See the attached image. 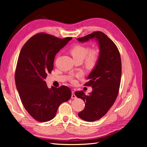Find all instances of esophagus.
<instances>
[{
	"label": "esophagus",
	"instance_id": "obj_1",
	"mask_svg": "<svg viewBox=\"0 0 147 147\" xmlns=\"http://www.w3.org/2000/svg\"><path fill=\"white\" fill-rule=\"evenodd\" d=\"M71 98H72V99H76V95H74V90H72Z\"/></svg>",
	"mask_w": 147,
	"mask_h": 147
}]
</instances>
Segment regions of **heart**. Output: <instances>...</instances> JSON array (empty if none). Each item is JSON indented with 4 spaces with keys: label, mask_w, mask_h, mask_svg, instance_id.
I'll return each mask as SVG.
<instances>
[{
    "label": "heart",
    "mask_w": 147,
    "mask_h": 147,
    "mask_svg": "<svg viewBox=\"0 0 147 147\" xmlns=\"http://www.w3.org/2000/svg\"><path fill=\"white\" fill-rule=\"evenodd\" d=\"M87 46L76 45L71 48L70 53L74 60H83L85 58V64L88 68H93L97 63L99 53L97 50H92L89 52Z\"/></svg>",
    "instance_id": "b5f03b06"
}]
</instances>
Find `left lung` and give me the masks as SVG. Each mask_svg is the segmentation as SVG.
<instances>
[{
    "instance_id": "8db88e82",
    "label": "left lung",
    "mask_w": 147,
    "mask_h": 147,
    "mask_svg": "<svg viewBox=\"0 0 147 147\" xmlns=\"http://www.w3.org/2000/svg\"><path fill=\"white\" fill-rule=\"evenodd\" d=\"M94 39L98 43L99 58L85 84L92 86V91L88 95L82 90L74 94L85 102L84 109L78 115L87 121L100 119L110 109L118 95L121 76L120 52L116 45L104 33L95 32L77 38L81 43Z\"/></svg>"
}]
</instances>
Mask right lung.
Returning a JSON list of instances; mask_svg holds the SVG:
<instances>
[{"mask_svg": "<svg viewBox=\"0 0 147 147\" xmlns=\"http://www.w3.org/2000/svg\"><path fill=\"white\" fill-rule=\"evenodd\" d=\"M71 38L37 34L24 44L20 53L15 76L16 88L26 110L38 121L53 119L60 104L71 96L67 86L49 89L45 80L53 69L56 54Z\"/></svg>", "mask_w": 147, "mask_h": 147, "instance_id": "1", "label": "right lung"}]
</instances>
